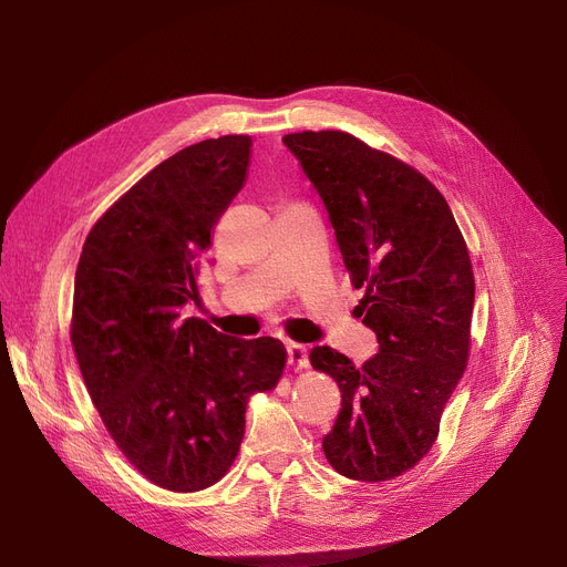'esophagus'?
I'll return each mask as SVG.
<instances>
[{
    "instance_id": "esophagus-1",
    "label": "esophagus",
    "mask_w": 567,
    "mask_h": 567,
    "mask_svg": "<svg viewBox=\"0 0 567 567\" xmlns=\"http://www.w3.org/2000/svg\"><path fill=\"white\" fill-rule=\"evenodd\" d=\"M287 361L289 365H293L296 370H303L308 368V349L299 342H287Z\"/></svg>"
}]
</instances>
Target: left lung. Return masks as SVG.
<instances>
[{
	"instance_id": "obj_1",
	"label": "left lung",
	"mask_w": 567,
	"mask_h": 567,
	"mask_svg": "<svg viewBox=\"0 0 567 567\" xmlns=\"http://www.w3.org/2000/svg\"><path fill=\"white\" fill-rule=\"evenodd\" d=\"M319 193L355 289V315L379 351L355 368L315 347L310 363L340 385L342 409L323 455L351 481L383 483L434 445L468 359L475 282L443 195L402 161L342 131L282 137Z\"/></svg>"
}]
</instances>
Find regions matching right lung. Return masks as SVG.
<instances>
[{"label":"right lung","mask_w":567,"mask_h":567,"mask_svg":"<svg viewBox=\"0 0 567 567\" xmlns=\"http://www.w3.org/2000/svg\"><path fill=\"white\" fill-rule=\"evenodd\" d=\"M248 135L204 140L156 165L89 231L75 271L71 342L92 402L128 462L172 492L218 483L238 455L248 398L271 391L287 351L204 319L197 274L244 188Z\"/></svg>","instance_id":"1"}]
</instances>
